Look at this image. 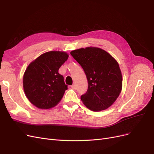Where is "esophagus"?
Segmentation results:
<instances>
[{
	"label": "esophagus",
	"instance_id": "esophagus-1",
	"mask_svg": "<svg viewBox=\"0 0 154 154\" xmlns=\"http://www.w3.org/2000/svg\"><path fill=\"white\" fill-rule=\"evenodd\" d=\"M71 87L73 88V89H76V85L75 84H73V85L71 86Z\"/></svg>",
	"mask_w": 154,
	"mask_h": 154
}]
</instances>
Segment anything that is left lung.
<instances>
[{
    "instance_id": "1",
    "label": "left lung",
    "mask_w": 154,
    "mask_h": 154,
    "mask_svg": "<svg viewBox=\"0 0 154 154\" xmlns=\"http://www.w3.org/2000/svg\"><path fill=\"white\" fill-rule=\"evenodd\" d=\"M72 57L80 65L88 81V89L81 100L92 111L105 110L118 98L122 88V75L117 61L97 48L74 50Z\"/></svg>"
}]
</instances>
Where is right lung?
<instances>
[{"mask_svg": "<svg viewBox=\"0 0 154 154\" xmlns=\"http://www.w3.org/2000/svg\"><path fill=\"white\" fill-rule=\"evenodd\" d=\"M68 57L65 52L49 51L29 65L24 74L23 87L32 105L41 109H49L62 100L68 88L58 70Z\"/></svg>", "mask_w": 154, "mask_h": 154, "instance_id": "add662e5", "label": "right lung"}]
</instances>
